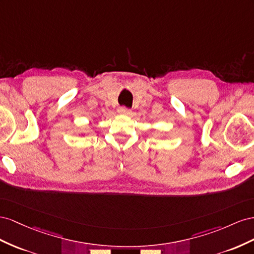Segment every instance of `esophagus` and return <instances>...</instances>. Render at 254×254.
Listing matches in <instances>:
<instances>
[{"mask_svg": "<svg viewBox=\"0 0 254 254\" xmlns=\"http://www.w3.org/2000/svg\"><path fill=\"white\" fill-rule=\"evenodd\" d=\"M118 112L120 114H123V115H129V113H131V110H129V108H127V107H121V108H119Z\"/></svg>", "mask_w": 254, "mask_h": 254, "instance_id": "1", "label": "esophagus"}]
</instances>
